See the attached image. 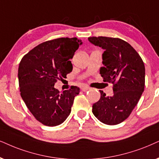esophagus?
Segmentation results:
<instances>
[{
    "label": "esophagus",
    "mask_w": 159,
    "mask_h": 159,
    "mask_svg": "<svg viewBox=\"0 0 159 159\" xmlns=\"http://www.w3.org/2000/svg\"><path fill=\"white\" fill-rule=\"evenodd\" d=\"M89 89V87H88L87 86H83L81 87V90L83 92H86V91H88Z\"/></svg>",
    "instance_id": "34e87169"
}]
</instances>
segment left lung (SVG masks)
<instances>
[{"instance_id":"left-lung-1","label":"left lung","mask_w":159,"mask_h":159,"mask_svg":"<svg viewBox=\"0 0 159 159\" xmlns=\"http://www.w3.org/2000/svg\"><path fill=\"white\" fill-rule=\"evenodd\" d=\"M88 40L104 50L100 73L104 81L114 84L111 97L100 90L101 96L92 105V113L104 124H119L129 116L144 92V62L130 44L119 38L93 37Z\"/></svg>"}]
</instances>
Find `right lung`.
Masks as SVG:
<instances>
[{
	"instance_id": "add662e5",
	"label": "right lung",
	"mask_w": 159,
	"mask_h": 159,
	"mask_svg": "<svg viewBox=\"0 0 159 159\" xmlns=\"http://www.w3.org/2000/svg\"><path fill=\"white\" fill-rule=\"evenodd\" d=\"M81 39L59 38L37 45L23 56L18 68L20 95L38 121L47 126L61 124L70 115L80 89L72 86L60 93L54 87L58 79L73 70L70 59Z\"/></svg>"
}]
</instances>
